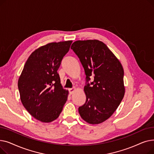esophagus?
<instances>
[{"label":"esophagus","instance_id":"1","mask_svg":"<svg viewBox=\"0 0 154 154\" xmlns=\"http://www.w3.org/2000/svg\"><path fill=\"white\" fill-rule=\"evenodd\" d=\"M75 88H69V93H70V94H72L73 93H74V92L75 91Z\"/></svg>","mask_w":154,"mask_h":154}]
</instances>
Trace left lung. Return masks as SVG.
Wrapping results in <instances>:
<instances>
[{"mask_svg": "<svg viewBox=\"0 0 154 154\" xmlns=\"http://www.w3.org/2000/svg\"><path fill=\"white\" fill-rule=\"evenodd\" d=\"M71 48L86 75V101L79 107V114L88 124H100L114 114L124 98L122 66L107 46L98 40H77ZM91 78L94 80L89 83Z\"/></svg>", "mask_w": 154, "mask_h": 154, "instance_id": "obj_1", "label": "left lung"}]
</instances>
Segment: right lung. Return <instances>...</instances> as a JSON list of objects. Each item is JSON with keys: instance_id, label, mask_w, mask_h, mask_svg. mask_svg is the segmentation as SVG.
<instances>
[{"instance_id": "obj_1", "label": "right lung", "mask_w": 154, "mask_h": 154, "mask_svg": "<svg viewBox=\"0 0 154 154\" xmlns=\"http://www.w3.org/2000/svg\"><path fill=\"white\" fill-rule=\"evenodd\" d=\"M72 42H52L37 48L29 56L19 79L23 107L42 122L57 119L67 100L69 92L63 88L57 70Z\"/></svg>"}]
</instances>
